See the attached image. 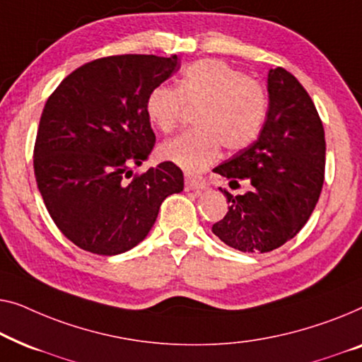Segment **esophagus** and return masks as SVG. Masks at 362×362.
Listing matches in <instances>:
<instances>
[{"label": "esophagus", "instance_id": "esophagus-1", "mask_svg": "<svg viewBox=\"0 0 362 362\" xmlns=\"http://www.w3.org/2000/svg\"><path fill=\"white\" fill-rule=\"evenodd\" d=\"M206 187H208V183H206L205 179H202V177L185 175V188H187V190L200 192V190H205Z\"/></svg>", "mask_w": 362, "mask_h": 362}]
</instances>
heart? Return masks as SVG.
Masks as SVG:
<instances>
[{
    "instance_id": "obj_1",
    "label": "heart",
    "mask_w": 362,
    "mask_h": 362,
    "mask_svg": "<svg viewBox=\"0 0 362 362\" xmlns=\"http://www.w3.org/2000/svg\"><path fill=\"white\" fill-rule=\"evenodd\" d=\"M183 103L197 106L193 124L159 147L164 160L185 172H200L228 151H241L261 134L269 111L262 83L246 77L225 60L206 59L182 72L179 85H156L146 98L151 124L170 131L180 118Z\"/></svg>"
}]
</instances>
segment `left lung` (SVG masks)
<instances>
[{
	"instance_id": "obj_1",
	"label": "left lung",
	"mask_w": 362,
	"mask_h": 362,
	"mask_svg": "<svg viewBox=\"0 0 362 362\" xmlns=\"http://www.w3.org/2000/svg\"><path fill=\"white\" fill-rule=\"evenodd\" d=\"M269 111L257 141L213 172L251 190L228 198L226 216L211 231L241 252H269L302 230L325 180V129L307 90L282 67L267 75Z\"/></svg>"
}]
</instances>
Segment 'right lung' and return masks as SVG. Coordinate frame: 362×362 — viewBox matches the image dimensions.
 Here are the masks:
<instances>
[{"mask_svg":"<svg viewBox=\"0 0 362 362\" xmlns=\"http://www.w3.org/2000/svg\"><path fill=\"white\" fill-rule=\"evenodd\" d=\"M179 69L177 55H111L74 70L49 96L34 174L50 218L75 246L100 256L129 251L149 234L162 202L183 190L170 162L126 180L156 142L147 95Z\"/></svg>","mask_w":362,"mask_h":362,"instance_id":"right-lung-1","label":"right lung"}]
</instances>
